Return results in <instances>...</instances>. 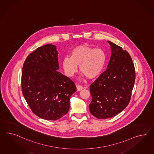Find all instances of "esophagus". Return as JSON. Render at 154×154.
I'll return each instance as SVG.
<instances>
[{
	"label": "esophagus",
	"instance_id": "34e87169",
	"mask_svg": "<svg viewBox=\"0 0 154 154\" xmlns=\"http://www.w3.org/2000/svg\"><path fill=\"white\" fill-rule=\"evenodd\" d=\"M76 89L78 91H82L83 89V87L80 85H76Z\"/></svg>",
	"mask_w": 154,
	"mask_h": 154
}]
</instances>
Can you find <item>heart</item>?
I'll use <instances>...</instances> for the list:
<instances>
[{
  "instance_id": "b5f03b06",
  "label": "heart",
  "mask_w": 154,
  "mask_h": 154,
  "mask_svg": "<svg viewBox=\"0 0 154 154\" xmlns=\"http://www.w3.org/2000/svg\"><path fill=\"white\" fill-rule=\"evenodd\" d=\"M106 61V54L102 49L81 45L71 50L70 57L63 58L62 65L68 76H74L79 65V69L83 76H86L88 79H94L102 72Z\"/></svg>"
}]
</instances>
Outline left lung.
<instances>
[{"mask_svg":"<svg viewBox=\"0 0 154 154\" xmlns=\"http://www.w3.org/2000/svg\"><path fill=\"white\" fill-rule=\"evenodd\" d=\"M107 69L90 85L91 114L97 119H110L121 112L130 101L135 82V69L130 54L114 43Z\"/></svg>","mask_w":154,"mask_h":154,"instance_id":"8db88e82","label":"left lung"}]
</instances>
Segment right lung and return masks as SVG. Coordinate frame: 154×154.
Returning <instances> with one entry per match:
<instances>
[{
    "mask_svg": "<svg viewBox=\"0 0 154 154\" xmlns=\"http://www.w3.org/2000/svg\"><path fill=\"white\" fill-rule=\"evenodd\" d=\"M58 52L51 44L37 48L25 60L22 91L32 112L55 121L67 113L70 97L76 91L71 79L58 71Z\"/></svg>",
    "mask_w": 154,
    "mask_h": 154,
    "instance_id": "add662e5",
    "label": "right lung"
}]
</instances>
